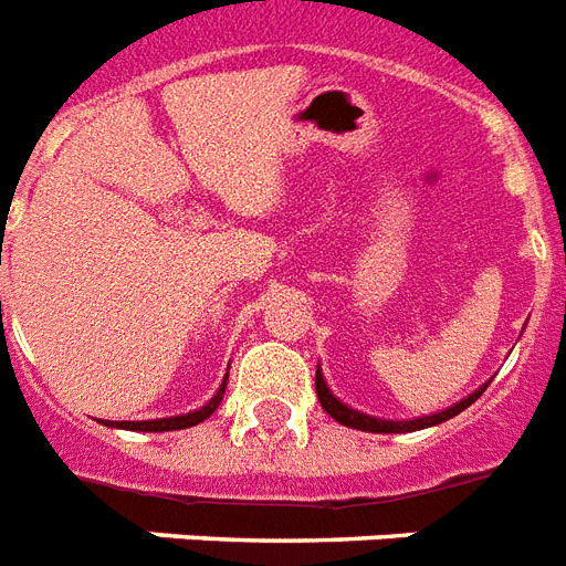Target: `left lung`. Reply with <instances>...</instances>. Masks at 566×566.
<instances>
[{
  "mask_svg": "<svg viewBox=\"0 0 566 566\" xmlns=\"http://www.w3.org/2000/svg\"><path fill=\"white\" fill-rule=\"evenodd\" d=\"M482 385L475 394H470L467 399H461V402L449 405L447 411H438V413H429V417H417V420H381V417H370V413H361L355 411V408H349V405H344L340 399H337L332 390H328L326 378H323V373H319L317 367V396H319V405H323V411L328 413V417H335L340 426H349V429H358V431H376V434H399V431H417V429H429V426H438V422L443 420H452L455 413H461L464 408H470V405L479 399V396L484 394Z\"/></svg>",
  "mask_w": 566,
  "mask_h": 566,
  "instance_id": "obj_1",
  "label": "left lung"
}]
</instances>
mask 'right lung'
<instances>
[{
	"mask_svg": "<svg viewBox=\"0 0 566 566\" xmlns=\"http://www.w3.org/2000/svg\"><path fill=\"white\" fill-rule=\"evenodd\" d=\"M226 381H229V373L222 378L220 390L202 405V408H196L190 413H179V417H164V420H140V422H105V426H114V429H132V431H176V429H190L196 422L208 420L213 411H217V405L222 402V394H226Z\"/></svg>",
	"mask_w": 566,
	"mask_h": 566,
	"instance_id": "obj_1",
	"label": "right lung"
}]
</instances>
